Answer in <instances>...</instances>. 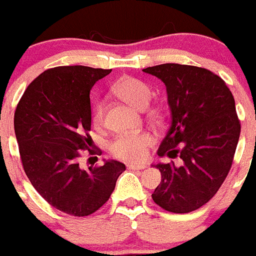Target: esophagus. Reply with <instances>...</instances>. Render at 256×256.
Instances as JSON below:
<instances>
[{"mask_svg": "<svg viewBox=\"0 0 256 256\" xmlns=\"http://www.w3.org/2000/svg\"><path fill=\"white\" fill-rule=\"evenodd\" d=\"M127 168H128V169H132V170H142V169L146 168V166H144V164H136V163H130V164H128Z\"/></svg>", "mask_w": 256, "mask_h": 256, "instance_id": "1", "label": "esophagus"}]
</instances>
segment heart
I'll return each instance as SVG.
<instances>
[{
  "instance_id": "b5f03b06",
  "label": "heart",
  "mask_w": 256,
  "mask_h": 256,
  "mask_svg": "<svg viewBox=\"0 0 256 256\" xmlns=\"http://www.w3.org/2000/svg\"><path fill=\"white\" fill-rule=\"evenodd\" d=\"M116 94L138 110H144L150 100L153 90L150 86L139 78L124 76L113 86ZM149 118L153 120H162V110L158 107H150L148 110ZM92 124L98 130L106 127L104 104L97 102L92 110ZM156 143V138L150 132L142 130L136 133L120 134L110 144V150L116 158L127 162H142L148 156V150Z\"/></svg>"
}]
</instances>
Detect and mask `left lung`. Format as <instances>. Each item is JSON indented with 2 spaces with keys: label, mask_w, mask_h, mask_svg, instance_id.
Masks as SVG:
<instances>
[{
  "label": "left lung",
  "mask_w": 256,
  "mask_h": 256,
  "mask_svg": "<svg viewBox=\"0 0 256 256\" xmlns=\"http://www.w3.org/2000/svg\"><path fill=\"white\" fill-rule=\"evenodd\" d=\"M143 72L163 80L172 112L158 156L182 160L154 166L162 182L152 198L166 212L190 213L213 198L232 168L242 128L234 97L206 68L166 63Z\"/></svg>",
  "instance_id": "left-lung-1"
}]
</instances>
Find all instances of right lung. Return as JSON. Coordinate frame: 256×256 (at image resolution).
<instances>
[{
  "label": "right lung",
  "instance_id": "add662e5",
  "mask_svg": "<svg viewBox=\"0 0 256 256\" xmlns=\"http://www.w3.org/2000/svg\"><path fill=\"white\" fill-rule=\"evenodd\" d=\"M112 70L86 66L50 68L32 80L14 110V133L22 166L37 193L53 208L87 216L110 199L126 166L107 160L82 169L92 149L90 93Z\"/></svg>",
  "mask_w": 256,
  "mask_h": 256
}]
</instances>
